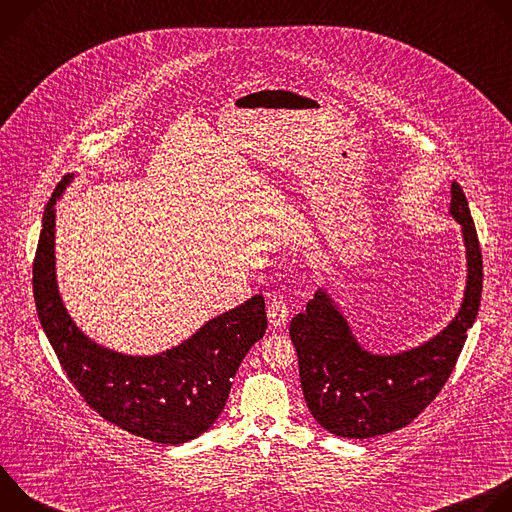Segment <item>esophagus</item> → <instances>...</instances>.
<instances>
[{
	"label": "esophagus",
	"instance_id": "esophagus-1",
	"mask_svg": "<svg viewBox=\"0 0 512 512\" xmlns=\"http://www.w3.org/2000/svg\"><path fill=\"white\" fill-rule=\"evenodd\" d=\"M287 316H289V310H287V304L283 298H273L267 306V318H269V324L273 328H281L285 322H287Z\"/></svg>",
	"mask_w": 512,
	"mask_h": 512
}]
</instances>
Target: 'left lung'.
<instances>
[{
	"instance_id": "8db88e82",
	"label": "left lung",
	"mask_w": 512,
	"mask_h": 512,
	"mask_svg": "<svg viewBox=\"0 0 512 512\" xmlns=\"http://www.w3.org/2000/svg\"><path fill=\"white\" fill-rule=\"evenodd\" d=\"M450 192V214L462 227L468 275L460 310L442 332L397 354H375L358 342L324 287L289 324L308 409L334 435L369 440L409 425L456 367L480 308L482 253L466 194L458 182H452Z\"/></svg>"
}]
</instances>
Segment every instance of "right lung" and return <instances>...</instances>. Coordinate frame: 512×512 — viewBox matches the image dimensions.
<instances>
[{
    "instance_id": "1",
    "label": "right lung",
    "mask_w": 512,
    "mask_h": 512,
    "mask_svg": "<svg viewBox=\"0 0 512 512\" xmlns=\"http://www.w3.org/2000/svg\"><path fill=\"white\" fill-rule=\"evenodd\" d=\"M70 180L66 176L58 184L42 216L32 267L40 324L66 377L103 419L156 444L190 442L221 415L245 354L263 338L265 300L261 294L249 298L154 356H131L97 344L70 318L56 283L54 206Z\"/></svg>"
}]
</instances>
